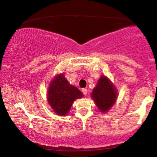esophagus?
Masks as SVG:
<instances>
[{"label": "esophagus", "instance_id": "1", "mask_svg": "<svg viewBox=\"0 0 157 157\" xmlns=\"http://www.w3.org/2000/svg\"><path fill=\"white\" fill-rule=\"evenodd\" d=\"M82 92H83V94H84V95H86L87 93H88V90L86 89H83Z\"/></svg>", "mask_w": 157, "mask_h": 157}]
</instances>
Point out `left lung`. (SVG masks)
<instances>
[{"label": "left lung", "mask_w": 157, "mask_h": 157, "mask_svg": "<svg viewBox=\"0 0 157 157\" xmlns=\"http://www.w3.org/2000/svg\"><path fill=\"white\" fill-rule=\"evenodd\" d=\"M96 106L102 112H106L114 104L117 91L114 86L106 76H102L91 94Z\"/></svg>", "instance_id": "obj_1"}]
</instances>
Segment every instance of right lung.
Wrapping results in <instances>:
<instances>
[{
	"instance_id": "obj_1",
	"label": "right lung",
	"mask_w": 157,
	"mask_h": 157,
	"mask_svg": "<svg viewBox=\"0 0 157 157\" xmlns=\"http://www.w3.org/2000/svg\"><path fill=\"white\" fill-rule=\"evenodd\" d=\"M48 93L49 104L58 115L61 116H66L74 100L83 96L76 87L68 83L63 74L55 77L51 83Z\"/></svg>"
}]
</instances>
